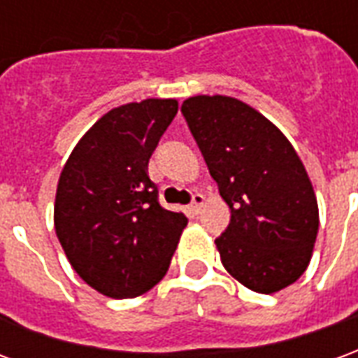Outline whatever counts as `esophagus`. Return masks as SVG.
<instances>
[{"label":"esophagus","instance_id":"1","mask_svg":"<svg viewBox=\"0 0 358 358\" xmlns=\"http://www.w3.org/2000/svg\"><path fill=\"white\" fill-rule=\"evenodd\" d=\"M203 203H205V197H203L201 194H194V197H192V203H189V213L192 215H199V210H201Z\"/></svg>","mask_w":358,"mask_h":358}]
</instances>
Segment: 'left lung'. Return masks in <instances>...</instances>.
<instances>
[{
	"label": "left lung",
	"mask_w": 358,
	"mask_h": 358,
	"mask_svg": "<svg viewBox=\"0 0 358 358\" xmlns=\"http://www.w3.org/2000/svg\"><path fill=\"white\" fill-rule=\"evenodd\" d=\"M182 113L232 213L215 240L224 268L257 293L299 280L313 257L318 203L292 143L259 110L228 95L189 97Z\"/></svg>",
	"instance_id": "8db88e82"
}]
</instances>
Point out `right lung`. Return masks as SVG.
<instances>
[{
    "mask_svg": "<svg viewBox=\"0 0 358 358\" xmlns=\"http://www.w3.org/2000/svg\"><path fill=\"white\" fill-rule=\"evenodd\" d=\"M176 99L126 103L84 134L61 171L55 232L76 274L107 297H138L169 270L187 218L161 207L148 164Z\"/></svg>",
    "mask_w": 358,
    "mask_h": 358,
    "instance_id": "add662e5",
    "label": "right lung"
}]
</instances>
